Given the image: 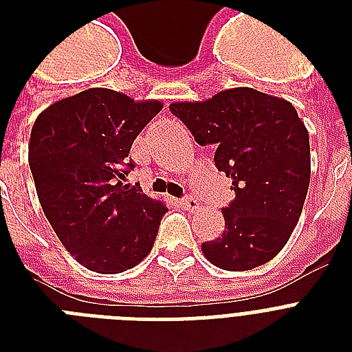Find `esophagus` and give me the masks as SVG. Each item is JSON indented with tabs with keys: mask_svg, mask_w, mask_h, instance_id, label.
<instances>
[{
	"mask_svg": "<svg viewBox=\"0 0 352 352\" xmlns=\"http://www.w3.org/2000/svg\"><path fill=\"white\" fill-rule=\"evenodd\" d=\"M181 206L186 210H195L199 208V201L193 195H186V197L181 199Z\"/></svg>",
	"mask_w": 352,
	"mask_h": 352,
	"instance_id": "esophagus-1",
	"label": "esophagus"
}]
</instances>
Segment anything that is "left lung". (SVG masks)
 <instances>
[{
	"mask_svg": "<svg viewBox=\"0 0 352 352\" xmlns=\"http://www.w3.org/2000/svg\"><path fill=\"white\" fill-rule=\"evenodd\" d=\"M170 111L199 146H214L215 168L235 192L223 208V234L203 243L206 259L232 272L270 261L298 225L311 182L309 131L296 107L235 87L206 102L171 104Z\"/></svg>",
	"mask_w": 352,
	"mask_h": 352,
	"instance_id": "1",
	"label": "left lung"
}]
</instances>
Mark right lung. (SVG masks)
Here are the masks:
<instances>
[{
  "label": "right lung",
  "instance_id": "right-lung-1",
  "mask_svg": "<svg viewBox=\"0 0 352 352\" xmlns=\"http://www.w3.org/2000/svg\"><path fill=\"white\" fill-rule=\"evenodd\" d=\"M162 109L111 89H87L36 118L29 166L58 239L85 268L118 274L148 256L168 212L124 184L133 140Z\"/></svg>",
  "mask_w": 352,
  "mask_h": 352
}]
</instances>
